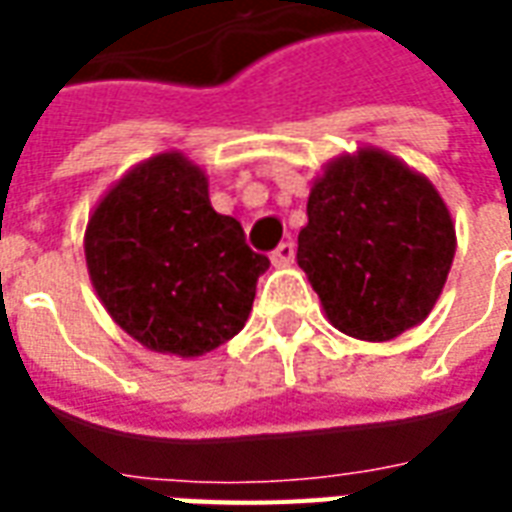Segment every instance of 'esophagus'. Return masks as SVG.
Listing matches in <instances>:
<instances>
[{"label":"esophagus","instance_id":"34e87169","mask_svg":"<svg viewBox=\"0 0 512 512\" xmlns=\"http://www.w3.org/2000/svg\"><path fill=\"white\" fill-rule=\"evenodd\" d=\"M293 257H296V246L290 244V241H282V244H279L277 249L271 252V263L279 268H285L293 263Z\"/></svg>","mask_w":512,"mask_h":512}]
</instances>
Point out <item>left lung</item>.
<instances>
[{
    "label": "left lung",
    "mask_w": 512,
    "mask_h": 512,
    "mask_svg": "<svg viewBox=\"0 0 512 512\" xmlns=\"http://www.w3.org/2000/svg\"><path fill=\"white\" fill-rule=\"evenodd\" d=\"M455 257V224L425 175L378 147L334 158L310 189L296 260L326 318L384 343L430 315Z\"/></svg>",
    "instance_id": "8db88e82"
}]
</instances>
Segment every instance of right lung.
Wrapping results in <instances>:
<instances>
[{"instance_id":"1","label":"right lung","mask_w":512,"mask_h":512,"mask_svg":"<svg viewBox=\"0 0 512 512\" xmlns=\"http://www.w3.org/2000/svg\"><path fill=\"white\" fill-rule=\"evenodd\" d=\"M84 257L112 321L156 354L191 359L244 329L268 257L213 211L208 178L169 150L128 169L95 205Z\"/></svg>"}]
</instances>
